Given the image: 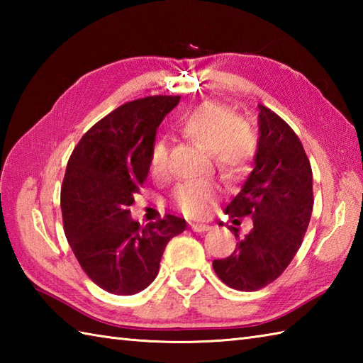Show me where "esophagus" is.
I'll return each mask as SVG.
<instances>
[{"label":"esophagus","mask_w":363,"mask_h":363,"mask_svg":"<svg viewBox=\"0 0 363 363\" xmlns=\"http://www.w3.org/2000/svg\"><path fill=\"white\" fill-rule=\"evenodd\" d=\"M190 228L191 230H195V233H206V230L211 229V226L204 225V223H190Z\"/></svg>","instance_id":"obj_1"}]
</instances>
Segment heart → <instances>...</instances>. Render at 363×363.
I'll use <instances>...</instances> for the list:
<instances>
[{
  "instance_id": "b5f03b06",
  "label": "heart",
  "mask_w": 363,
  "mask_h": 363,
  "mask_svg": "<svg viewBox=\"0 0 363 363\" xmlns=\"http://www.w3.org/2000/svg\"><path fill=\"white\" fill-rule=\"evenodd\" d=\"M176 126L190 140L209 150L215 167L229 182L242 181L251 172L259 151L257 134L226 104L201 103L184 113ZM148 168L156 181L168 179L169 146L164 138L152 143ZM218 194L220 186L212 179L191 181L174 190L172 201L187 217L201 218L211 212Z\"/></svg>"
}]
</instances>
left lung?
Here are the masks:
<instances>
[{
  "label": "left lung",
  "instance_id": "obj_1",
  "mask_svg": "<svg viewBox=\"0 0 363 363\" xmlns=\"http://www.w3.org/2000/svg\"><path fill=\"white\" fill-rule=\"evenodd\" d=\"M259 151L254 169L225 212L251 217L234 252L213 260V269L228 287L256 291L279 277L295 257L313 209L312 168L299 137L279 115L259 104ZM223 226V223H220Z\"/></svg>",
  "mask_w": 363,
  "mask_h": 363
}]
</instances>
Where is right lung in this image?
<instances>
[{
    "instance_id": "1",
    "label": "right lung",
    "mask_w": 363,
    "mask_h": 363,
    "mask_svg": "<svg viewBox=\"0 0 363 363\" xmlns=\"http://www.w3.org/2000/svg\"><path fill=\"white\" fill-rule=\"evenodd\" d=\"M179 99L125 103L95 123L68 159L60 191L65 237L86 274L113 295L148 287L167 243L186 229V220L168 213L140 226L128 209L148 177L156 129Z\"/></svg>"
}]
</instances>
